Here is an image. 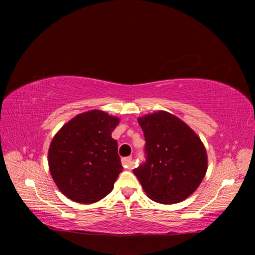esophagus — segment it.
<instances>
[{
  "mask_svg": "<svg viewBox=\"0 0 255 255\" xmlns=\"http://www.w3.org/2000/svg\"><path fill=\"white\" fill-rule=\"evenodd\" d=\"M122 163H123V165L126 167V169H131V166H132V158L130 156H129V157H124L122 159Z\"/></svg>",
  "mask_w": 255,
  "mask_h": 255,
  "instance_id": "34e87169",
  "label": "esophagus"
}]
</instances>
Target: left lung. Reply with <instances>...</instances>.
<instances>
[{
    "instance_id": "1",
    "label": "left lung",
    "mask_w": 255,
    "mask_h": 255,
    "mask_svg": "<svg viewBox=\"0 0 255 255\" xmlns=\"http://www.w3.org/2000/svg\"><path fill=\"white\" fill-rule=\"evenodd\" d=\"M147 161L132 170L149 199L172 205L192 195L204 180L208 156L200 137L176 116L159 110L137 118Z\"/></svg>"
}]
</instances>
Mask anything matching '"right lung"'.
Here are the masks:
<instances>
[{"label": "right lung", "mask_w": 255, "mask_h": 255, "mask_svg": "<svg viewBox=\"0 0 255 255\" xmlns=\"http://www.w3.org/2000/svg\"><path fill=\"white\" fill-rule=\"evenodd\" d=\"M120 119L102 110L75 116L56 132L48 149V165L63 195L90 205L112 191L123 165L111 132Z\"/></svg>", "instance_id": "right-lung-1"}]
</instances>
